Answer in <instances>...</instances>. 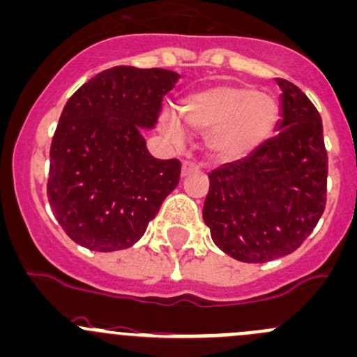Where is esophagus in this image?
Instances as JSON below:
<instances>
[{
    "label": "esophagus",
    "mask_w": 357,
    "mask_h": 357,
    "mask_svg": "<svg viewBox=\"0 0 357 357\" xmlns=\"http://www.w3.org/2000/svg\"><path fill=\"white\" fill-rule=\"evenodd\" d=\"M198 169H200V167H198L197 164L188 162V160H186V162H183V167H181V174H183V178H186V176H190L191 172H197Z\"/></svg>",
    "instance_id": "1"
}]
</instances>
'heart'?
<instances>
[{"mask_svg": "<svg viewBox=\"0 0 357 357\" xmlns=\"http://www.w3.org/2000/svg\"><path fill=\"white\" fill-rule=\"evenodd\" d=\"M279 106L267 93L250 87H222L193 97L185 107V121L195 131H213L212 150L219 157H241L273 130ZM164 131L172 142L181 140L178 121L166 116Z\"/></svg>", "mask_w": 357, "mask_h": 357, "instance_id": "heart-1", "label": "heart"}]
</instances>
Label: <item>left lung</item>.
Wrapping results in <instances>:
<instances>
[{
  "mask_svg": "<svg viewBox=\"0 0 357 357\" xmlns=\"http://www.w3.org/2000/svg\"><path fill=\"white\" fill-rule=\"evenodd\" d=\"M282 89L279 133L241 160L208 174L204 220L213 243L245 264L298 250L327 204L328 155L320 112L294 84Z\"/></svg>",
  "mask_w": 357,
  "mask_h": 357,
  "instance_id": "8db88e82",
  "label": "left lung"
}]
</instances>
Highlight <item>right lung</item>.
<instances>
[{
  "instance_id": "add662e5",
  "label": "right lung",
  "mask_w": 357,
  "mask_h": 357,
  "mask_svg": "<svg viewBox=\"0 0 357 357\" xmlns=\"http://www.w3.org/2000/svg\"><path fill=\"white\" fill-rule=\"evenodd\" d=\"M178 77L114 66L68 99L51 142L47 200L77 245L100 253L133 246L178 186L181 162L150 155L140 133L155 125Z\"/></svg>"
}]
</instances>
